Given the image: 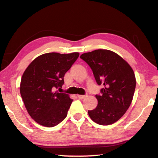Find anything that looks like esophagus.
<instances>
[{"instance_id":"esophagus-1","label":"esophagus","mask_w":158,"mask_h":158,"mask_svg":"<svg viewBox=\"0 0 158 158\" xmlns=\"http://www.w3.org/2000/svg\"><path fill=\"white\" fill-rule=\"evenodd\" d=\"M77 96H78V98L79 99H81V100H82V99H84L85 97H86L87 95H78Z\"/></svg>"}]
</instances>
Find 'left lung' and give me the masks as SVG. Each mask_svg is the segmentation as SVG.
Returning a JSON list of instances; mask_svg holds the SVG:
<instances>
[{
  "label": "left lung",
  "instance_id": "1",
  "mask_svg": "<svg viewBox=\"0 0 158 158\" xmlns=\"http://www.w3.org/2000/svg\"><path fill=\"white\" fill-rule=\"evenodd\" d=\"M80 58L91 68L100 94L95 95L98 105L88 111L90 118L102 125L113 124L121 118L132 102L136 87L132 69L126 61L111 51L98 49Z\"/></svg>",
  "mask_w": 158,
  "mask_h": 158
}]
</instances>
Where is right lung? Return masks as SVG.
Here are the masks:
<instances>
[{"label": "right lung", "mask_w": 158, "mask_h": 158, "mask_svg": "<svg viewBox=\"0 0 158 158\" xmlns=\"http://www.w3.org/2000/svg\"><path fill=\"white\" fill-rule=\"evenodd\" d=\"M79 56L77 52L44 53L37 57L23 73L20 93L28 113L37 123L52 127L66 118L73 100L56 90L62 88L65 74Z\"/></svg>", "instance_id": "add662e5"}]
</instances>
